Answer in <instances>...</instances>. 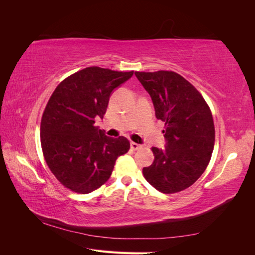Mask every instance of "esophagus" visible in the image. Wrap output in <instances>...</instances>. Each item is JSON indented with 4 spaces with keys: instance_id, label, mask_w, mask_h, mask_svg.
Segmentation results:
<instances>
[{
    "instance_id": "1",
    "label": "esophagus",
    "mask_w": 255,
    "mask_h": 255,
    "mask_svg": "<svg viewBox=\"0 0 255 255\" xmlns=\"http://www.w3.org/2000/svg\"><path fill=\"white\" fill-rule=\"evenodd\" d=\"M130 148H132L133 150H138V149L142 148V144L136 143V142H130Z\"/></svg>"
}]
</instances>
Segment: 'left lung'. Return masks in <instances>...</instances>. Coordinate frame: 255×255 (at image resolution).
<instances>
[{
	"label": "left lung",
	"instance_id": "obj_1",
	"mask_svg": "<svg viewBox=\"0 0 255 255\" xmlns=\"http://www.w3.org/2000/svg\"><path fill=\"white\" fill-rule=\"evenodd\" d=\"M148 91L156 118L165 122L163 149L153 146L154 161L142 169L145 180L164 194L191 186L210 163L215 127L201 94L172 71L135 72Z\"/></svg>",
	"mask_w": 255,
	"mask_h": 255
}]
</instances>
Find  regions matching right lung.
Masks as SVG:
<instances>
[{"instance_id": "1", "label": "right lung", "mask_w": 255, "mask_h": 255, "mask_svg": "<svg viewBox=\"0 0 255 255\" xmlns=\"http://www.w3.org/2000/svg\"><path fill=\"white\" fill-rule=\"evenodd\" d=\"M133 74L88 67L54 90L42 115L40 140L50 170L67 188L80 194L96 190L128 151L126 137H109L94 125L96 117L103 119L114 90Z\"/></svg>"}]
</instances>
